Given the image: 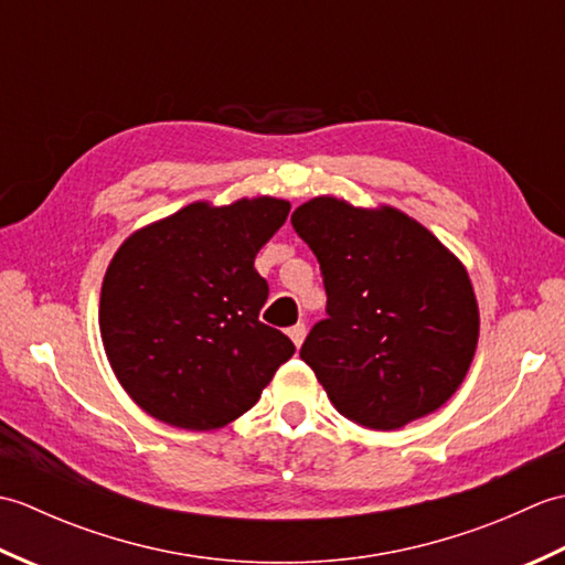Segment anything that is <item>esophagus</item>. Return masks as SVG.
Listing matches in <instances>:
<instances>
[{"mask_svg": "<svg viewBox=\"0 0 565 565\" xmlns=\"http://www.w3.org/2000/svg\"><path fill=\"white\" fill-rule=\"evenodd\" d=\"M291 338V342H294V347L298 350V347L303 344V340H306V326L303 322H298V326H294V328H289V332H286Z\"/></svg>", "mask_w": 565, "mask_h": 565, "instance_id": "1", "label": "esophagus"}]
</instances>
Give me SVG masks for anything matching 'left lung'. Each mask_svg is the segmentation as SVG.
<instances>
[{"mask_svg": "<svg viewBox=\"0 0 565 565\" xmlns=\"http://www.w3.org/2000/svg\"><path fill=\"white\" fill-rule=\"evenodd\" d=\"M320 262L328 320L301 359L334 411L371 429H401L459 391L481 313L463 262L401 209L316 196L291 215Z\"/></svg>", "mask_w": 565, "mask_h": 565, "instance_id": "left-lung-1", "label": "left lung"}]
</instances>
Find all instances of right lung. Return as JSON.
I'll return each instance as SVG.
<instances>
[{"instance_id": "right-lung-1", "label": "right lung", "mask_w": 565, "mask_h": 565, "mask_svg": "<svg viewBox=\"0 0 565 565\" xmlns=\"http://www.w3.org/2000/svg\"><path fill=\"white\" fill-rule=\"evenodd\" d=\"M291 203L194 201L130 233L104 274L99 332L124 391L164 425L211 431L259 401L294 354L259 322L269 286L257 252Z\"/></svg>"}]
</instances>
